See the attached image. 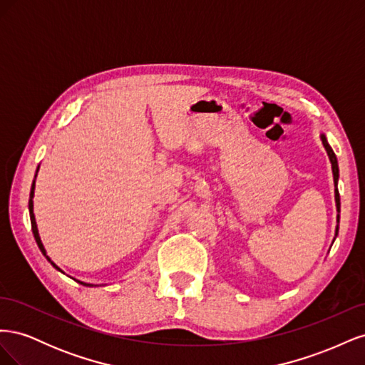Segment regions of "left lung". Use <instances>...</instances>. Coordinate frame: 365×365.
I'll list each match as a JSON object with an SVG mask.
<instances>
[{"label": "left lung", "instance_id": "8db88e82", "mask_svg": "<svg viewBox=\"0 0 365 365\" xmlns=\"http://www.w3.org/2000/svg\"><path fill=\"white\" fill-rule=\"evenodd\" d=\"M319 138H322V143H323V146H324V149H326V152H327V157H329V161H330V164H332V173H334V182H335V204H336V212H338V215H336V228H335V237H334V242H335V239H336V236H338V230H339V207H341V204H339V193H338V178H339V169H338V160H336V155L334 153V150H332V148H330V145L327 143V138H326V135L323 134H319ZM332 242V244H334Z\"/></svg>", "mask_w": 365, "mask_h": 365}]
</instances>
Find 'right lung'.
<instances>
[{
  "label": "right lung",
  "mask_w": 365,
  "mask_h": 365,
  "mask_svg": "<svg viewBox=\"0 0 365 365\" xmlns=\"http://www.w3.org/2000/svg\"><path fill=\"white\" fill-rule=\"evenodd\" d=\"M38 170H39V168L36 169V175H38ZM36 175H35V180H33V184H31L30 200H29V212H30V222H31V231H33V236H35V240H36V244H38V247H39L41 252H42L43 256H46V259L53 264V268H56L59 272L65 274V272L58 267V264L54 263V262L47 256V251H46V248H43V244H42L41 236H39L38 225H36V219H35V213H33V196H35V181H36ZM76 282H77V283H81V284H83V286H90V288H94V286H98V284H93V283H85V282H81V280H76Z\"/></svg>",
  "instance_id": "1"
}]
</instances>
